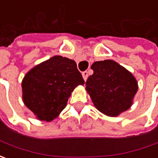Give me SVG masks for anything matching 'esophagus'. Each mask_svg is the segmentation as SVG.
<instances>
[{"label": "esophagus", "instance_id": "obj_1", "mask_svg": "<svg viewBox=\"0 0 158 158\" xmlns=\"http://www.w3.org/2000/svg\"><path fill=\"white\" fill-rule=\"evenodd\" d=\"M82 77H83V79H84V81H86L87 80V78H88V72L87 71H83L82 73Z\"/></svg>", "mask_w": 158, "mask_h": 158}]
</instances>
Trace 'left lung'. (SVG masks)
Returning a JSON list of instances; mask_svg holds the SVG:
<instances>
[{"label":"left lung","mask_w":158,"mask_h":158,"mask_svg":"<svg viewBox=\"0 0 158 158\" xmlns=\"http://www.w3.org/2000/svg\"><path fill=\"white\" fill-rule=\"evenodd\" d=\"M91 69L85 84L96 108L112 117L127 111L138 89L134 76L112 60L96 61Z\"/></svg>","instance_id":"left-lung-1"}]
</instances>
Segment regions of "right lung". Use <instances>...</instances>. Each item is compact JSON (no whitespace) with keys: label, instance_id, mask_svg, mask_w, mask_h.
I'll return each instance as SVG.
<instances>
[{"label":"right lung","instance_id":"1","mask_svg":"<svg viewBox=\"0 0 158 158\" xmlns=\"http://www.w3.org/2000/svg\"><path fill=\"white\" fill-rule=\"evenodd\" d=\"M83 83L74 60L53 56L34 67L24 76L23 100L37 118L51 121L66 107L74 89Z\"/></svg>","mask_w":158,"mask_h":158}]
</instances>
